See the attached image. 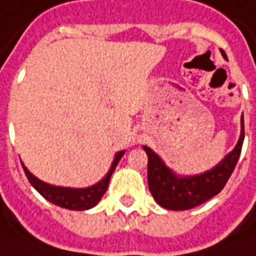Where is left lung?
I'll return each instance as SVG.
<instances>
[{"instance_id":"8db88e82","label":"left lung","mask_w":256,"mask_h":256,"mask_svg":"<svg viewBox=\"0 0 256 256\" xmlns=\"http://www.w3.org/2000/svg\"><path fill=\"white\" fill-rule=\"evenodd\" d=\"M221 55L226 59L221 49ZM244 114L241 116V133L236 144L224 158L212 168L192 174L182 176L172 170L160 156L150 147L143 146L147 162V181L148 190L158 206L172 211H184L197 207L216 196L224 188L228 178L231 177L236 162L241 154L244 143Z\"/></svg>"}]
</instances>
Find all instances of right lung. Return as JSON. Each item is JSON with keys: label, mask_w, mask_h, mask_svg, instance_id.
Here are the masks:
<instances>
[{"label": "right lung", "mask_w": 256, "mask_h": 256, "mask_svg": "<svg viewBox=\"0 0 256 256\" xmlns=\"http://www.w3.org/2000/svg\"><path fill=\"white\" fill-rule=\"evenodd\" d=\"M126 150H120L114 154V158L110 164L109 172H106V176L98 181L96 184L89 186V187H84V188H76V187H62V186H54L45 181L40 180L38 177H35L26 167L22 164V168L28 180L31 182L34 188L40 192V196L45 200H48L49 202L59 206L66 210H74V211H84V210H90L93 208L103 197V194L106 192V190L109 187V181L116 166L119 164L120 158L123 157Z\"/></svg>", "instance_id": "add662e5"}]
</instances>
